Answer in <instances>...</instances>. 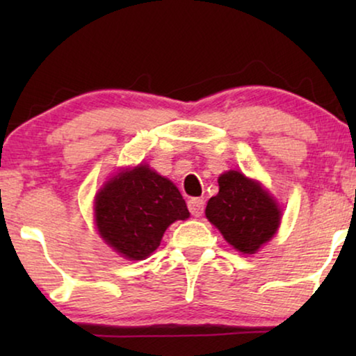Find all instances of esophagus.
Masks as SVG:
<instances>
[{
    "label": "esophagus",
    "mask_w": 356,
    "mask_h": 356,
    "mask_svg": "<svg viewBox=\"0 0 356 356\" xmlns=\"http://www.w3.org/2000/svg\"><path fill=\"white\" fill-rule=\"evenodd\" d=\"M204 204L206 202H204V199H201V197L189 199V202H188L189 212H191L194 217H201L204 213Z\"/></svg>",
    "instance_id": "1"
}]
</instances>
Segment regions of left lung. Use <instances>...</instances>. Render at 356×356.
Listing matches in <instances>:
<instances>
[{
    "instance_id": "8db88e82",
    "label": "left lung",
    "mask_w": 356,
    "mask_h": 356,
    "mask_svg": "<svg viewBox=\"0 0 356 356\" xmlns=\"http://www.w3.org/2000/svg\"><path fill=\"white\" fill-rule=\"evenodd\" d=\"M280 209L259 181L230 170L218 177L217 196L209 199L206 217L228 245L254 254L280 225Z\"/></svg>"
}]
</instances>
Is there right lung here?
<instances>
[{"mask_svg": "<svg viewBox=\"0 0 356 356\" xmlns=\"http://www.w3.org/2000/svg\"><path fill=\"white\" fill-rule=\"evenodd\" d=\"M99 235L129 261L149 257L167 228L189 211L178 188L147 165L121 170L99 189L94 202Z\"/></svg>", "mask_w": 356, "mask_h": 356, "instance_id": "add662e5", "label": "right lung"}]
</instances>
